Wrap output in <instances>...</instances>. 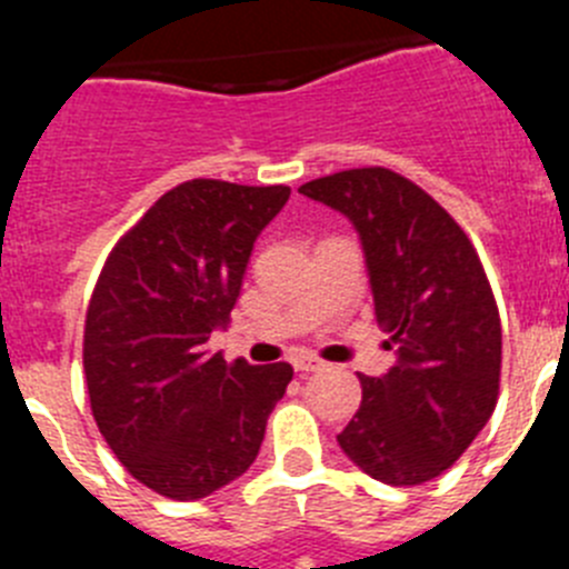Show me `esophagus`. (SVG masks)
Here are the masks:
<instances>
[{
  "instance_id": "esophagus-1",
  "label": "esophagus",
  "mask_w": 569,
  "mask_h": 569,
  "mask_svg": "<svg viewBox=\"0 0 569 569\" xmlns=\"http://www.w3.org/2000/svg\"><path fill=\"white\" fill-rule=\"evenodd\" d=\"M290 361H293V367L299 373H313V370H321V367H325V361L313 353H296Z\"/></svg>"
}]
</instances>
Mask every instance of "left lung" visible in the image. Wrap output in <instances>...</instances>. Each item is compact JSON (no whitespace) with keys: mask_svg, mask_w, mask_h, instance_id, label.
<instances>
[{"mask_svg":"<svg viewBox=\"0 0 569 569\" xmlns=\"http://www.w3.org/2000/svg\"><path fill=\"white\" fill-rule=\"evenodd\" d=\"M299 193L359 230L376 321L399 356L381 379L359 376L361 407L339 433L341 450L385 485L436 479L499 401L501 319L479 253L453 216L396 170H341Z\"/></svg>","mask_w":569,"mask_h":569,"instance_id":"8db88e82","label":"left lung"}]
</instances>
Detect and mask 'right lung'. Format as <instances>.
Here are the masks:
<instances>
[{
    "label": "right lung",
    "instance_id": "right-lung-1",
    "mask_svg": "<svg viewBox=\"0 0 569 569\" xmlns=\"http://www.w3.org/2000/svg\"><path fill=\"white\" fill-rule=\"evenodd\" d=\"M288 199V184H176L99 273L82 341L90 410L124 470L164 499H204L239 479L293 379L288 361L228 365L208 350L256 236Z\"/></svg>",
    "mask_w": 569,
    "mask_h": 569
}]
</instances>
